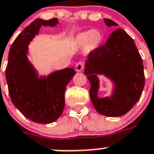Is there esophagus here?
<instances>
[{
    "mask_svg": "<svg viewBox=\"0 0 154 154\" xmlns=\"http://www.w3.org/2000/svg\"><path fill=\"white\" fill-rule=\"evenodd\" d=\"M84 69V64L82 62H77L76 66H75V69L77 72H81V71L83 70Z\"/></svg>",
    "mask_w": 154,
    "mask_h": 154,
    "instance_id": "1",
    "label": "esophagus"
}]
</instances>
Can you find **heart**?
I'll list each match as a JSON object with an SVG mask.
<instances>
[{
    "label": "heart",
    "mask_w": 154,
    "mask_h": 154,
    "mask_svg": "<svg viewBox=\"0 0 154 154\" xmlns=\"http://www.w3.org/2000/svg\"><path fill=\"white\" fill-rule=\"evenodd\" d=\"M103 40V35L100 31L88 30L77 34L73 39V43L77 48L94 51L100 46Z\"/></svg>",
    "instance_id": "obj_1"
}]
</instances>
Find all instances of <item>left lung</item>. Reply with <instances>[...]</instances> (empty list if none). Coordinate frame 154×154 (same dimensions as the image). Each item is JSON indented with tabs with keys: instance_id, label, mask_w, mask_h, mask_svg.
Returning a JSON list of instances; mask_svg holds the SVG:
<instances>
[{
	"instance_id": "8db88e82",
	"label": "left lung",
	"mask_w": 154,
	"mask_h": 154,
	"mask_svg": "<svg viewBox=\"0 0 154 154\" xmlns=\"http://www.w3.org/2000/svg\"><path fill=\"white\" fill-rule=\"evenodd\" d=\"M107 27L118 26L104 19ZM85 74L91 85L90 99L98 113L109 117L127 114L139 100L145 85L142 59L135 42L121 28L110 35L103 46L88 54L85 61ZM103 75L112 84L109 97H98L99 79Z\"/></svg>"
}]
</instances>
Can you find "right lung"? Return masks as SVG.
<instances>
[{"label": "right lung", "instance_id": "add662e5", "mask_svg": "<svg viewBox=\"0 0 154 154\" xmlns=\"http://www.w3.org/2000/svg\"><path fill=\"white\" fill-rule=\"evenodd\" d=\"M58 23L57 18L36 19L16 37L8 53L5 77L11 100L26 118L37 123H51L61 116L66 86L76 74L73 68H66L39 75L27 57L28 45L41 27Z\"/></svg>", "mask_w": 154, "mask_h": 154}]
</instances>
